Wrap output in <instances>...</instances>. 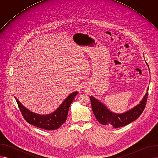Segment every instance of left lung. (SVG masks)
<instances>
[{
    "instance_id": "left-lung-1",
    "label": "left lung",
    "mask_w": 158,
    "mask_h": 158,
    "mask_svg": "<svg viewBox=\"0 0 158 158\" xmlns=\"http://www.w3.org/2000/svg\"><path fill=\"white\" fill-rule=\"evenodd\" d=\"M147 65L148 66V64ZM148 89L149 87L139 104L121 114L110 111L102 102L93 96H90L93 113L97 120L102 125L118 128L129 124L137 119L143 112L147 102Z\"/></svg>"
}]
</instances>
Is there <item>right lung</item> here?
<instances>
[{
	"instance_id": "1",
	"label": "right lung",
	"mask_w": 158,
	"mask_h": 158,
	"mask_svg": "<svg viewBox=\"0 0 158 158\" xmlns=\"http://www.w3.org/2000/svg\"><path fill=\"white\" fill-rule=\"evenodd\" d=\"M77 94V91L70 94L55 111L48 114H36L22 105L16 97L15 99L22 116L28 123L43 129L51 131L58 129L65 123L69 107Z\"/></svg>"
}]
</instances>
